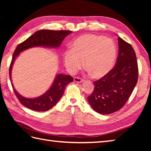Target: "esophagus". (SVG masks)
<instances>
[{
	"label": "esophagus",
	"instance_id": "34e87169",
	"mask_svg": "<svg viewBox=\"0 0 151 151\" xmlns=\"http://www.w3.org/2000/svg\"><path fill=\"white\" fill-rule=\"evenodd\" d=\"M74 81H75V82H77V83H81V82H84V80L83 78H80V77H75L74 78Z\"/></svg>",
	"mask_w": 151,
	"mask_h": 151
}]
</instances>
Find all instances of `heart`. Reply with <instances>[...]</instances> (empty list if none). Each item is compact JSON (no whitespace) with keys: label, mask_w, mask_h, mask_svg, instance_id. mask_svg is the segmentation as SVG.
Returning <instances> with one entry per match:
<instances>
[{"label":"heart","mask_w":151,"mask_h":151,"mask_svg":"<svg viewBox=\"0 0 151 151\" xmlns=\"http://www.w3.org/2000/svg\"><path fill=\"white\" fill-rule=\"evenodd\" d=\"M71 49L63 53V62L70 73L84 65L93 77L100 78L113 69L117 58V48L110 38L95 34H84L71 43Z\"/></svg>","instance_id":"heart-1"}]
</instances>
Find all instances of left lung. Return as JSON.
Segmentation results:
<instances>
[{"instance_id":"obj_1","label":"left lung","mask_w":151,"mask_h":151,"mask_svg":"<svg viewBox=\"0 0 151 151\" xmlns=\"http://www.w3.org/2000/svg\"><path fill=\"white\" fill-rule=\"evenodd\" d=\"M118 45L115 65L106 75L94 82V90L88 97L92 108L101 114H110L123 108L137 82L138 67L133 47L119 37Z\"/></svg>"}]
</instances>
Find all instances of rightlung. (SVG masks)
Here are the masks:
<instances>
[{"mask_svg": "<svg viewBox=\"0 0 151 151\" xmlns=\"http://www.w3.org/2000/svg\"><path fill=\"white\" fill-rule=\"evenodd\" d=\"M72 32L69 30H41L37 31L23 42L18 45L12 56L9 66V78L12 82V69L15 60L19 53L34 47H44L58 48L60 46L64 38ZM73 81V78L70 75L58 74L50 88L42 95L36 98H26L21 95L15 90L12 83L13 89L18 100L25 107L36 111H45L52 108L62 97L66 86Z\"/></svg>", "mask_w": 151, "mask_h": 151, "instance_id": "1", "label": "right lung"}]
</instances>
